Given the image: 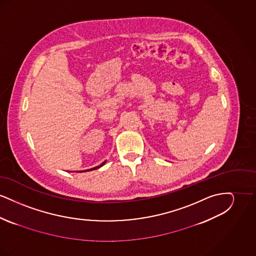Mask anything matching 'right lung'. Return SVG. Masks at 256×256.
<instances>
[{"mask_svg": "<svg viewBox=\"0 0 256 256\" xmlns=\"http://www.w3.org/2000/svg\"><path fill=\"white\" fill-rule=\"evenodd\" d=\"M104 163H106V161H104V162H102V164H100V166H97V167H94V168H92V169H88V170H86H86H87V172H88V170H96V169H98V168H100V167H102V165H104Z\"/></svg>", "mask_w": 256, "mask_h": 256, "instance_id": "obj_1", "label": "right lung"}]
</instances>
